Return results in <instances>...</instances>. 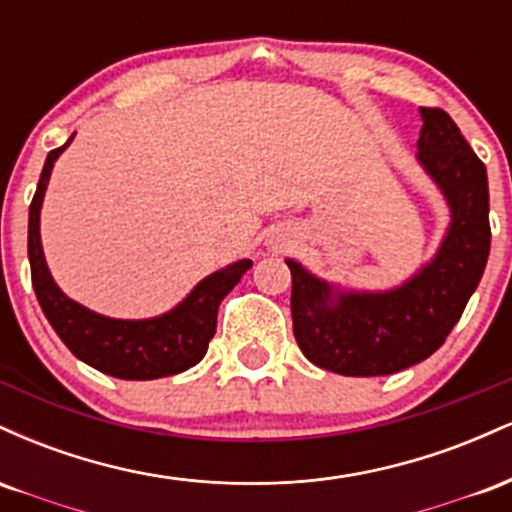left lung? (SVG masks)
I'll return each instance as SVG.
<instances>
[{"mask_svg": "<svg viewBox=\"0 0 512 512\" xmlns=\"http://www.w3.org/2000/svg\"><path fill=\"white\" fill-rule=\"evenodd\" d=\"M421 168L450 207V226L431 262L390 291H342L303 264L291 269L293 334L315 366L354 378L390 375L443 346L477 291L491 248L486 166L440 108H421Z\"/></svg>", "mask_w": 512, "mask_h": 512, "instance_id": "left-lung-1", "label": "left lung"}]
</instances>
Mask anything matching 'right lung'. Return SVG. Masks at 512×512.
Wrapping results in <instances>:
<instances>
[{"label": "right lung", "mask_w": 512, "mask_h": 512, "mask_svg": "<svg viewBox=\"0 0 512 512\" xmlns=\"http://www.w3.org/2000/svg\"><path fill=\"white\" fill-rule=\"evenodd\" d=\"M69 142L52 149L45 158L35 190L31 209H28V262L31 279L40 308L76 358L105 375L122 380H156L166 375L182 373L197 366L207 354L211 337L216 332V313L233 286L238 284L252 267V260H238L219 272L209 274L187 293L182 303L168 313L149 317V320H115L84 308L81 303L64 296L52 279L48 262L40 243V209L48 190L50 173Z\"/></svg>", "instance_id": "1"}]
</instances>
